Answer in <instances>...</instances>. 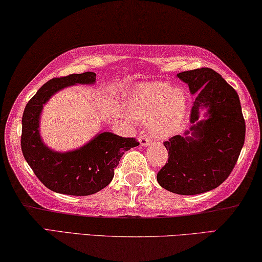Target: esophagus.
Returning a JSON list of instances; mask_svg holds the SVG:
<instances>
[{"label": "esophagus", "instance_id": "1", "mask_svg": "<svg viewBox=\"0 0 262 262\" xmlns=\"http://www.w3.org/2000/svg\"><path fill=\"white\" fill-rule=\"evenodd\" d=\"M139 143H140V146H144V147H147V146H149L150 144H152V140H150L149 138H147V137L141 136L140 138H139Z\"/></svg>", "mask_w": 262, "mask_h": 262}]
</instances>
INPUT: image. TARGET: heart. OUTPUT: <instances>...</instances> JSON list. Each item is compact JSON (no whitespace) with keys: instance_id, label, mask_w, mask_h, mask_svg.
Returning <instances> with one entry per match:
<instances>
[{"instance_id":"b5f03b06","label":"heart","mask_w":262,"mask_h":262,"mask_svg":"<svg viewBox=\"0 0 262 262\" xmlns=\"http://www.w3.org/2000/svg\"><path fill=\"white\" fill-rule=\"evenodd\" d=\"M127 110L136 121L149 122L155 137L168 138L184 123L187 96L182 89H173L167 82L141 84L128 98Z\"/></svg>"}]
</instances>
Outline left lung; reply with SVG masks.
I'll return each mask as SVG.
<instances>
[{"mask_svg":"<svg viewBox=\"0 0 262 262\" xmlns=\"http://www.w3.org/2000/svg\"><path fill=\"white\" fill-rule=\"evenodd\" d=\"M177 77L195 95L191 126L164 141L169 159L157 178L172 193L194 195L216 189L230 175L244 145L245 121L237 92L216 71L201 68Z\"/></svg>","mask_w":262,"mask_h":262,"instance_id":"left-lung-1","label":"left lung"}]
</instances>
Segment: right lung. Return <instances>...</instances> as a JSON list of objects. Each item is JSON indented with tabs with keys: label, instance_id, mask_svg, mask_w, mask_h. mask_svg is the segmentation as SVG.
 Returning a JSON list of instances; mask_svg holds the SVG:
<instances>
[{
	"label": "right lung",
	"instance_id": "add662e5",
	"mask_svg": "<svg viewBox=\"0 0 262 262\" xmlns=\"http://www.w3.org/2000/svg\"><path fill=\"white\" fill-rule=\"evenodd\" d=\"M95 80L94 72L54 78L41 86L24 109L20 141L23 155L41 183L56 193L90 195L104 189L112 182L122 155L139 145L135 138L99 132L79 148L56 152L41 139L40 116L49 99L66 87L92 85Z\"/></svg>",
	"mask_w": 262,
	"mask_h": 262
}]
</instances>
